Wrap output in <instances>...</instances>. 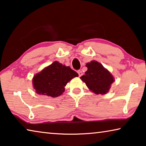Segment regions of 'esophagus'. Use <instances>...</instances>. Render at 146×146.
I'll use <instances>...</instances> for the list:
<instances>
[{
    "label": "esophagus",
    "mask_w": 146,
    "mask_h": 146,
    "mask_svg": "<svg viewBox=\"0 0 146 146\" xmlns=\"http://www.w3.org/2000/svg\"><path fill=\"white\" fill-rule=\"evenodd\" d=\"M77 73H78V76H79V77H81V76L82 75V71H80V70H78V71H77Z\"/></svg>",
    "instance_id": "1"
}]
</instances>
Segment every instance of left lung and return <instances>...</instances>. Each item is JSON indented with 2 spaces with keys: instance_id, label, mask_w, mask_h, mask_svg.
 <instances>
[{
  "instance_id": "left-lung-1",
  "label": "left lung",
  "mask_w": 146,
  "mask_h": 146,
  "mask_svg": "<svg viewBox=\"0 0 146 146\" xmlns=\"http://www.w3.org/2000/svg\"><path fill=\"white\" fill-rule=\"evenodd\" d=\"M86 66L88 70L80 78L87 87L96 94L104 95L107 93L114 81L112 74L97 61H91Z\"/></svg>"
}]
</instances>
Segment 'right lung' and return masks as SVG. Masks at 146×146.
<instances>
[{
    "instance_id": "1",
    "label": "right lung",
    "mask_w": 146,
    "mask_h": 146,
    "mask_svg": "<svg viewBox=\"0 0 146 146\" xmlns=\"http://www.w3.org/2000/svg\"><path fill=\"white\" fill-rule=\"evenodd\" d=\"M76 77L78 74L70 67L55 61L37 73L32 83L38 94L56 98L63 94L67 83Z\"/></svg>"
}]
</instances>
